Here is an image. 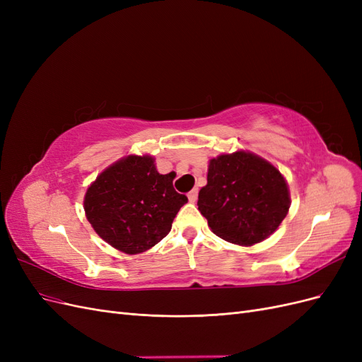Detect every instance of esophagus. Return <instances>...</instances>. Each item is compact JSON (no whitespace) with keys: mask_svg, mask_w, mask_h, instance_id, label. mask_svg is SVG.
<instances>
[{"mask_svg":"<svg viewBox=\"0 0 362 362\" xmlns=\"http://www.w3.org/2000/svg\"><path fill=\"white\" fill-rule=\"evenodd\" d=\"M187 198H189V201H190L192 204H194V202H196V199H198V189H193L192 192H189Z\"/></svg>","mask_w":362,"mask_h":362,"instance_id":"esophagus-1","label":"esophagus"}]
</instances>
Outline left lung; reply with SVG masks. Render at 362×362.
Instances as JSON below:
<instances>
[{"instance_id":"1","label":"left lung","mask_w":362,"mask_h":362,"mask_svg":"<svg viewBox=\"0 0 362 362\" xmlns=\"http://www.w3.org/2000/svg\"><path fill=\"white\" fill-rule=\"evenodd\" d=\"M290 190L273 164L249 151L221 154L208 163L198 210L211 231L238 246L269 238L286 218Z\"/></svg>"}]
</instances>
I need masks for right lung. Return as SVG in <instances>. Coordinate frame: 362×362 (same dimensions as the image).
Masks as SVG:
<instances>
[{
    "instance_id": "add662e5",
    "label": "right lung",
    "mask_w": 362,
    "mask_h": 362,
    "mask_svg": "<svg viewBox=\"0 0 362 362\" xmlns=\"http://www.w3.org/2000/svg\"><path fill=\"white\" fill-rule=\"evenodd\" d=\"M175 172L161 175L152 156L129 154L104 169L84 194L87 221L104 242L128 255L166 237L187 196L173 189Z\"/></svg>"
}]
</instances>
